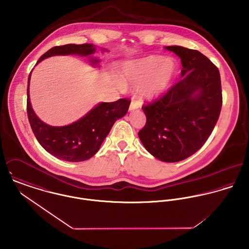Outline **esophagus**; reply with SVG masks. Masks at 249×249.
Returning <instances> with one entry per match:
<instances>
[{"label": "esophagus", "mask_w": 249, "mask_h": 249, "mask_svg": "<svg viewBox=\"0 0 249 249\" xmlns=\"http://www.w3.org/2000/svg\"><path fill=\"white\" fill-rule=\"evenodd\" d=\"M141 107V103L139 101H137L136 99H132L131 101V104H130V107H129V110L132 111V110H136V109H139Z\"/></svg>", "instance_id": "esophagus-1"}]
</instances>
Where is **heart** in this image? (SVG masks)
Instances as JSON below:
<instances>
[{
	"mask_svg": "<svg viewBox=\"0 0 249 249\" xmlns=\"http://www.w3.org/2000/svg\"><path fill=\"white\" fill-rule=\"evenodd\" d=\"M176 71L177 64L173 59L149 55L127 62L122 76L125 82L138 86V92L142 98L154 100L169 88Z\"/></svg>",
	"mask_w": 249,
	"mask_h": 249,
	"instance_id": "obj_1",
	"label": "heart"
}]
</instances>
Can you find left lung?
Wrapping results in <instances>:
<instances>
[{"instance_id": "8db88e82", "label": "left lung", "mask_w": 249, "mask_h": 249, "mask_svg": "<svg viewBox=\"0 0 249 249\" xmlns=\"http://www.w3.org/2000/svg\"><path fill=\"white\" fill-rule=\"evenodd\" d=\"M181 59V79L160 98L142 107L146 122L138 132L155 158L174 163L188 158L207 141L222 106L219 71L196 50L168 46Z\"/></svg>"}]
</instances>
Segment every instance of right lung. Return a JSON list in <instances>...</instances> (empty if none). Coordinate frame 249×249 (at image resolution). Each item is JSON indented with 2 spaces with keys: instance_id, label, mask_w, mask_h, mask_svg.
I'll return each mask as SVG.
<instances>
[{
  "instance_id": "right-lung-1",
  "label": "right lung",
  "mask_w": 249,
  "mask_h": 249,
  "mask_svg": "<svg viewBox=\"0 0 249 249\" xmlns=\"http://www.w3.org/2000/svg\"><path fill=\"white\" fill-rule=\"evenodd\" d=\"M95 53L96 48L93 44L55 46L46 52L37 63L53 55L79 54L87 56ZM91 62L97 64L99 60L94 58L91 59ZM30 79L31 73L28 80L27 113L32 129L37 141L45 150L61 160L79 162L94 156L115 122L126 114L130 105L128 99H120L113 103H102L71 124L51 126L38 119L31 106L29 96Z\"/></svg>"
}]
</instances>
